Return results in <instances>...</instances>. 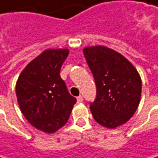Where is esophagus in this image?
<instances>
[{"instance_id":"34e87169","label":"esophagus","mask_w":158,"mask_h":158,"mask_svg":"<svg viewBox=\"0 0 158 158\" xmlns=\"http://www.w3.org/2000/svg\"><path fill=\"white\" fill-rule=\"evenodd\" d=\"M77 103H81L82 101H83V98H82V96H81V95L77 96Z\"/></svg>"}]
</instances>
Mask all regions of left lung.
<instances>
[{"mask_svg":"<svg viewBox=\"0 0 158 158\" xmlns=\"http://www.w3.org/2000/svg\"><path fill=\"white\" fill-rule=\"evenodd\" d=\"M83 54L96 85V98L90 106L93 117L110 129L126 123L140 101L139 72L125 56L105 46L86 47Z\"/></svg>","mask_w":158,"mask_h":158,"instance_id":"8db88e82","label":"left lung"}]
</instances>
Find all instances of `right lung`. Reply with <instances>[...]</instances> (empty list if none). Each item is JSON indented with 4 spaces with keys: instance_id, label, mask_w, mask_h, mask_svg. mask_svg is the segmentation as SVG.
Returning a JSON list of instances; mask_svg holds the SVG:
<instances>
[{
    "instance_id": "add662e5",
    "label": "right lung",
    "mask_w": 158,
    "mask_h": 158,
    "mask_svg": "<svg viewBox=\"0 0 158 158\" xmlns=\"http://www.w3.org/2000/svg\"><path fill=\"white\" fill-rule=\"evenodd\" d=\"M68 54L67 48L44 50L17 81L16 94L22 114L31 126L48 134L65 125L77 102L60 76Z\"/></svg>"
}]
</instances>
